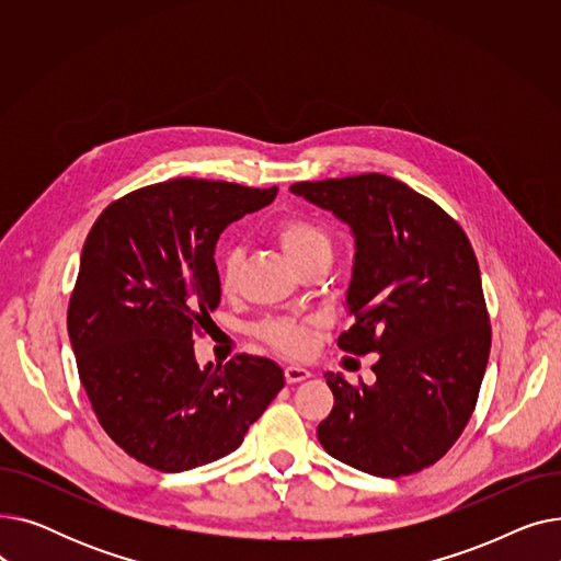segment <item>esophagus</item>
<instances>
[{
  "instance_id": "34e87169",
  "label": "esophagus",
  "mask_w": 561,
  "mask_h": 561,
  "mask_svg": "<svg viewBox=\"0 0 561 561\" xmlns=\"http://www.w3.org/2000/svg\"><path fill=\"white\" fill-rule=\"evenodd\" d=\"M284 377L288 385H298V381H305L311 377V370L305 366H298V364H290L284 368Z\"/></svg>"
}]
</instances>
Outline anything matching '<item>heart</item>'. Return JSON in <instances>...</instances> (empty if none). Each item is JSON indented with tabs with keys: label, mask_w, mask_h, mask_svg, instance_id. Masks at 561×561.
Wrapping results in <instances>:
<instances>
[{
	"label": "heart",
	"mask_w": 561,
	"mask_h": 561,
	"mask_svg": "<svg viewBox=\"0 0 561 561\" xmlns=\"http://www.w3.org/2000/svg\"><path fill=\"white\" fill-rule=\"evenodd\" d=\"M275 239L293 263H300L307 256L330 250V236L322 231L316 222L307 218H286L275 227ZM243 254L239 250L225 252L220 261V286L225 293H231L239 284ZM316 322L313 320H296V318H271L261 325V336L275 345L286 355H305L313 339Z\"/></svg>",
	"instance_id": "1"
}]
</instances>
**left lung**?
<instances>
[{
    "instance_id": "left-lung-1",
    "label": "left lung",
    "mask_w": 561,
    "mask_h": 561,
    "mask_svg": "<svg viewBox=\"0 0 561 561\" xmlns=\"http://www.w3.org/2000/svg\"><path fill=\"white\" fill-rule=\"evenodd\" d=\"M290 193L350 227L345 309L357 322L336 343L379 355L373 385L325 373L334 409L318 425L320 446L377 478L416 473L453 448L486 370L491 328L476 252L440 206L387 174L300 182Z\"/></svg>"
}]
</instances>
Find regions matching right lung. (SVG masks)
<instances>
[{
  "label": "right lung",
  "instance_id": "right-lung-1",
  "mask_svg": "<svg viewBox=\"0 0 561 561\" xmlns=\"http://www.w3.org/2000/svg\"><path fill=\"white\" fill-rule=\"evenodd\" d=\"M275 195L186 176L113 202L88 233L70 345L100 425L145 466L182 473L233 453L284 387L271 359L199 366L193 350L220 305L218 236Z\"/></svg>",
  "mask_w": 561,
  "mask_h": 561
}]
</instances>
